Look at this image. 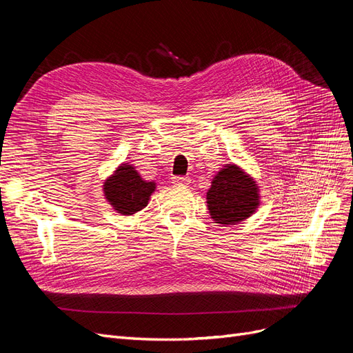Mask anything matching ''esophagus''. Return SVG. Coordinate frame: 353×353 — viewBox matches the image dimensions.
Returning a JSON list of instances; mask_svg holds the SVG:
<instances>
[{"mask_svg":"<svg viewBox=\"0 0 353 353\" xmlns=\"http://www.w3.org/2000/svg\"><path fill=\"white\" fill-rule=\"evenodd\" d=\"M172 181L178 185H187L190 183V178L188 176H174Z\"/></svg>","mask_w":353,"mask_h":353,"instance_id":"1","label":"esophagus"}]
</instances>
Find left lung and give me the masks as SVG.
<instances>
[{"label": "left lung", "instance_id": "left-lung-1", "mask_svg": "<svg viewBox=\"0 0 353 353\" xmlns=\"http://www.w3.org/2000/svg\"><path fill=\"white\" fill-rule=\"evenodd\" d=\"M258 188L237 166H227L215 176L208 191L212 218L223 225H234L249 218L259 205Z\"/></svg>", "mask_w": 353, "mask_h": 353}]
</instances>
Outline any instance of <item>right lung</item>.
<instances>
[{"mask_svg":"<svg viewBox=\"0 0 353 353\" xmlns=\"http://www.w3.org/2000/svg\"><path fill=\"white\" fill-rule=\"evenodd\" d=\"M154 188V183L143 181L134 166L122 165L104 183V194L110 205L122 215H134L147 206Z\"/></svg>","mask_w":353,"mask_h":353,"instance_id":"obj_1","label":"right lung"}]
</instances>
